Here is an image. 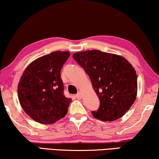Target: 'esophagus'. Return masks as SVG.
<instances>
[{"mask_svg": "<svg viewBox=\"0 0 159 159\" xmlns=\"http://www.w3.org/2000/svg\"><path fill=\"white\" fill-rule=\"evenodd\" d=\"M75 98H76L77 99H80V98H81V93H80V92L79 91V93H78L76 95H75Z\"/></svg>", "mask_w": 159, "mask_h": 159, "instance_id": "34e87169", "label": "esophagus"}]
</instances>
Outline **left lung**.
Returning a JSON list of instances; mask_svg holds the SVG:
<instances>
[{"label": "left lung", "mask_w": 159, "mask_h": 159, "mask_svg": "<svg viewBox=\"0 0 159 159\" xmlns=\"http://www.w3.org/2000/svg\"><path fill=\"white\" fill-rule=\"evenodd\" d=\"M73 58L89 75L100 101L91 113L103 121L122 117L136 98L137 75L126 59L98 50L77 52Z\"/></svg>", "instance_id": "obj_1"}]
</instances>
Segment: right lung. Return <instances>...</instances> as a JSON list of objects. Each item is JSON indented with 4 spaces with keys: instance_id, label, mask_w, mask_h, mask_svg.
Masks as SVG:
<instances>
[{
    "instance_id": "right-lung-1",
    "label": "right lung",
    "mask_w": 159,
    "mask_h": 159,
    "mask_svg": "<svg viewBox=\"0 0 159 159\" xmlns=\"http://www.w3.org/2000/svg\"><path fill=\"white\" fill-rule=\"evenodd\" d=\"M70 56L55 51L37 58L25 68L18 86L21 107L35 121L51 124L65 116L71 99L64 96L61 70Z\"/></svg>"
}]
</instances>
